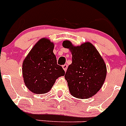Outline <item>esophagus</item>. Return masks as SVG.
<instances>
[{
  "label": "esophagus",
  "instance_id": "34e87169",
  "mask_svg": "<svg viewBox=\"0 0 126 126\" xmlns=\"http://www.w3.org/2000/svg\"><path fill=\"white\" fill-rule=\"evenodd\" d=\"M62 67H63V69H64V71H66L67 69V67H68V65H67V64H64V65H62Z\"/></svg>",
  "mask_w": 126,
  "mask_h": 126
}]
</instances>
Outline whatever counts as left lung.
<instances>
[{
    "instance_id": "8db88e82",
    "label": "left lung",
    "mask_w": 126,
    "mask_h": 126,
    "mask_svg": "<svg viewBox=\"0 0 126 126\" xmlns=\"http://www.w3.org/2000/svg\"><path fill=\"white\" fill-rule=\"evenodd\" d=\"M62 46L72 53V64L65 74L70 93L78 98L92 97L100 90L106 78L107 67L102 56L90 42L74 46L65 40Z\"/></svg>"
}]
</instances>
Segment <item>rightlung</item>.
I'll list each match as a JSON object with an SVG mask.
<instances>
[{"instance_id": "right-lung-1", "label": "right lung", "mask_w": 126, "mask_h": 126, "mask_svg": "<svg viewBox=\"0 0 126 126\" xmlns=\"http://www.w3.org/2000/svg\"><path fill=\"white\" fill-rule=\"evenodd\" d=\"M54 44L43 38L34 45L23 63V76L26 87L36 94L48 92L55 80L65 71L57 64L53 52Z\"/></svg>"}]
</instances>
